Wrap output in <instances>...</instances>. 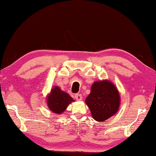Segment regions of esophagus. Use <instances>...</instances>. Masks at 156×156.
I'll list each match as a JSON object with an SVG mask.
<instances>
[{"label":"esophagus","instance_id":"obj_1","mask_svg":"<svg viewBox=\"0 0 156 156\" xmlns=\"http://www.w3.org/2000/svg\"><path fill=\"white\" fill-rule=\"evenodd\" d=\"M75 98L76 100H78V101H80L82 100V95L80 94H77L75 95Z\"/></svg>","mask_w":156,"mask_h":156}]
</instances>
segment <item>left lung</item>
I'll use <instances>...</instances> for the list:
<instances>
[{
    "mask_svg": "<svg viewBox=\"0 0 156 156\" xmlns=\"http://www.w3.org/2000/svg\"><path fill=\"white\" fill-rule=\"evenodd\" d=\"M92 117L98 122H104L117 113L120 98L118 89L107 80L95 82L85 100Z\"/></svg>",
    "mask_w": 156,
    "mask_h": 156,
    "instance_id": "8db88e82",
    "label": "left lung"
}]
</instances>
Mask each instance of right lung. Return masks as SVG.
Masks as SVG:
<instances>
[{
  "instance_id": "obj_1",
  "label": "right lung",
  "mask_w": 156,
  "mask_h": 156,
  "mask_svg": "<svg viewBox=\"0 0 156 156\" xmlns=\"http://www.w3.org/2000/svg\"><path fill=\"white\" fill-rule=\"evenodd\" d=\"M74 100L69 95L62 91L58 87L55 86L47 98V103L49 109L56 114L64 112L68 105Z\"/></svg>"
}]
</instances>
